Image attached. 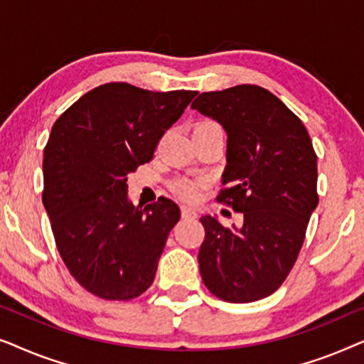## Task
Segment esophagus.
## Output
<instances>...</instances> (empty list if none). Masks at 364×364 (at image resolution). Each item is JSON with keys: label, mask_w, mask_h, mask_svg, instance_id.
I'll return each mask as SVG.
<instances>
[{"label": "esophagus", "mask_w": 364, "mask_h": 364, "mask_svg": "<svg viewBox=\"0 0 364 364\" xmlns=\"http://www.w3.org/2000/svg\"><path fill=\"white\" fill-rule=\"evenodd\" d=\"M197 210H193L191 207H182V218H187V220H193L197 218Z\"/></svg>", "instance_id": "1"}]
</instances>
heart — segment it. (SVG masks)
<instances>
[{"label":"heart","mask_w":364,"mask_h":364,"mask_svg":"<svg viewBox=\"0 0 364 364\" xmlns=\"http://www.w3.org/2000/svg\"><path fill=\"white\" fill-rule=\"evenodd\" d=\"M213 129H220V127H218L217 122L210 121V119H203V121H198L196 124L193 132H207V131H213ZM202 187H203V181H200V178L192 181V178L183 177V178H177V181L172 183V191L186 202H196L198 196H200Z\"/></svg>","instance_id":"heart-1"}]
</instances>
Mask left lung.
Returning a JSON list of instances; mask_svg holds the SVG:
<instances>
[{
  "instance_id": "obj_1",
  "label": "left lung",
  "mask_w": 364,
  "mask_h": 364,
  "mask_svg": "<svg viewBox=\"0 0 364 364\" xmlns=\"http://www.w3.org/2000/svg\"><path fill=\"white\" fill-rule=\"evenodd\" d=\"M192 109L227 131V167L217 200L243 215L242 228L223 227L210 215L200 218L202 280L223 301L262 300L287 280L318 205L310 134L275 94L253 84L202 92Z\"/></svg>"
}]
</instances>
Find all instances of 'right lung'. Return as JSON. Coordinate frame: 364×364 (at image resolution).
<instances>
[{"label": "right lung", "mask_w": 364, "mask_h": 364, "mask_svg": "<svg viewBox=\"0 0 364 364\" xmlns=\"http://www.w3.org/2000/svg\"><path fill=\"white\" fill-rule=\"evenodd\" d=\"M197 91L154 92L109 82L54 122L44 147L43 203L64 265L84 290L126 301L152 285L181 208L127 202V173L152 161Z\"/></svg>", "instance_id": "1"}]
</instances>
